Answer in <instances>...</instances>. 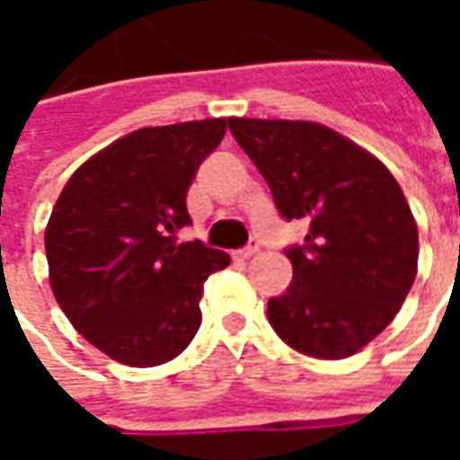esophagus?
I'll return each mask as SVG.
<instances>
[{
    "label": "esophagus",
    "mask_w": 460,
    "mask_h": 460,
    "mask_svg": "<svg viewBox=\"0 0 460 460\" xmlns=\"http://www.w3.org/2000/svg\"><path fill=\"white\" fill-rule=\"evenodd\" d=\"M256 251H259V241H251L249 246H243V249L234 251V259H239V261L251 259V256H253V253H256Z\"/></svg>",
    "instance_id": "1"
}]
</instances>
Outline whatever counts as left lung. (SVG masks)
Here are the masks:
<instances>
[{
    "mask_svg": "<svg viewBox=\"0 0 460 460\" xmlns=\"http://www.w3.org/2000/svg\"><path fill=\"white\" fill-rule=\"evenodd\" d=\"M286 221L308 219L288 246L293 280L269 300L279 338L342 359L382 332L416 279L419 234L404 191L369 152L318 122L229 118Z\"/></svg>",
    "mask_w": 460,
    "mask_h": 460,
    "instance_id": "obj_1",
    "label": "left lung"
}]
</instances>
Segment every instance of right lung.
<instances>
[{
	"instance_id": "1",
	"label": "right lung",
	"mask_w": 460,
	"mask_h": 460,
	"mask_svg": "<svg viewBox=\"0 0 460 460\" xmlns=\"http://www.w3.org/2000/svg\"><path fill=\"white\" fill-rule=\"evenodd\" d=\"M226 120L142 128L84 162L46 226L49 280L81 335L122 365H164L201 325L204 280L229 253L177 243L187 190Z\"/></svg>"
}]
</instances>
